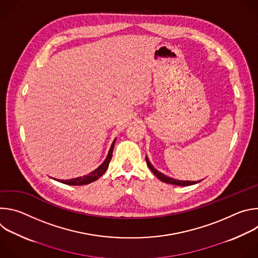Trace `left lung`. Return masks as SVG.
Segmentation results:
<instances>
[{
    "instance_id": "1",
    "label": "left lung",
    "mask_w": 258,
    "mask_h": 258,
    "mask_svg": "<svg viewBox=\"0 0 258 258\" xmlns=\"http://www.w3.org/2000/svg\"><path fill=\"white\" fill-rule=\"evenodd\" d=\"M146 162H147V164H148V166H149V168L151 169V171L160 179V180H162L163 182H166V183H171V185H176V186H191V185H195V183H197V182H199V181H191V180H178V179H174V178H172V177H169V176H167V175H165V174H163V173H161V172H159L157 169H155L154 167H153V165L150 163V161L148 160V157L146 156Z\"/></svg>"
}]
</instances>
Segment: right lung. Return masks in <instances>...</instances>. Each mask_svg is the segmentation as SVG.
<instances>
[{
	"label": "right lung",
	"mask_w": 258,
	"mask_h": 258,
	"mask_svg": "<svg viewBox=\"0 0 258 258\" xmlns=\"http://www.w3.org/2000/svg\"><path fill=\"white\" fill-rule=\"evenodd\" d=\"M116 140V139H115ZM115 140L113 141L111 147H110L108 155L106 157V159L104 160V162L98 167L96 168L94 171L90 172L88 175L85 176H80L77 178H71V179H61L60 181L63 183H66V185H70V186H82V185H88V183L97 180L100 176L103 175V173L107 170L108 165L110 160H111L112 157V153H113V148H114V144H115Z\"/></svg>",
	"instance_id": "1"
}]
</instances>
